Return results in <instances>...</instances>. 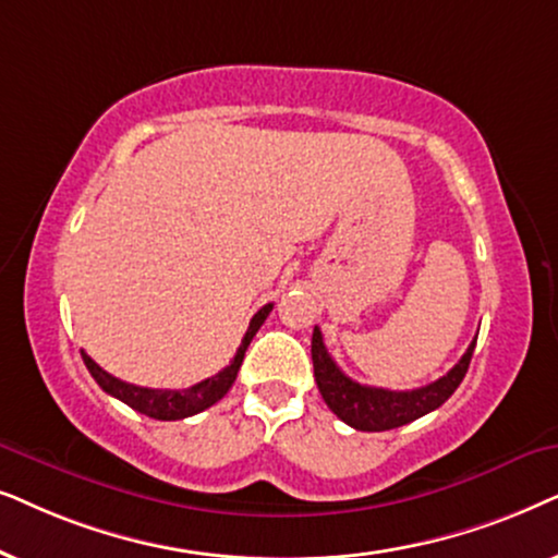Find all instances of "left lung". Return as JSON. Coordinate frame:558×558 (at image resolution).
I'll return each instance as SVG.
<instances>
[{
	"label": "left lung",
	"mask_w": 558,
	"mask_h": 558,
	"mask_svg": "<svg viewBox=\"0 0 558 558\" xmlns=\"http://www.w3.org/2000/svg\"><path fill=\"white\" fill-rule=\"evenodd\" d=\"M474 344H477V339L472 341L462 360L447 375L426 385V388L415 390H385L354 383L352 377L341 373L337 362L331 360V354L326 352L318 326L314 329V339H311V360H314V377L324 403L347 426L356 430H390L405 426V423L421 418V415L447 403L451 392L464 380L466 369H470Z\"/></svg>",
	"instance_id": "obj_1"
}]
</instances>
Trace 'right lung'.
I'll list each match as a JSON object with an SVG mask.
<instances>
[{
  "instance_id": "1",
  "label": "right lung",
  "mask_w": 558,
  "mask_h": 558,
  "mask_svg": "<svg viewBox=\"0 0 558 558\" xmlns=\"http://www.w3.org/2000/svg\"><path fill=\"white\" fill-rule=\"evenodd\" d=\"M270 311H272V303H267V306H263L255 316H252L250 329L244 333L234 360L229 362L221 373H217L214 377H206V380L191 385V388L185 390H153V388H140V385L122 383L117 380L114 375H109L107 369L96 365L84 349H81V356H84V365L88 367V373H92L94 380L99 383V388L104 392H109L111 398L122 400V403H128L140 413L150 415L155 421H181V418H189V415L206 411V408L219 403V400L227 396L229 388H232V383L236 380V373H240L244 352H247L252 337H255L259 326L265 324V318L270 316Z\"/></svg>"
}]
</instances>
